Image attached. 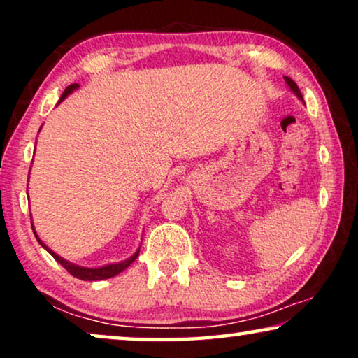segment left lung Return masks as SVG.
Masks as SVG:
<instances>
[{
  "label": "left lung",
  "mask_w": 358,
  "mask_h": 358,
  "mask_svg": "<svg viewBox=\"0 0 358 358\" xmlns=\"http://www.w3.org/2000/svg\"><path fill=\"white\" fill-rule=\"evenodd\" d=\"M283 78H285V83H287V85H288V87H290V90H292V92H293V94H295V96H296V97H298V99H300V101H303V96H301V92H300V90H298L296 83H295V81H293V80H292V78H288V76H283Z\"/></svg>",
  "instance_id": "8db88e82"
}]
</instances>
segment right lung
I'll list each match as a JSON object with an SVG mask.
<instances>
[{
	"label": "right lung",
	"mask_w": 358,
	"mask_h": 358,
	"mask_svg": "<svg viewBox=\"0 0 358 358\" xmlns=\"http://www.w3.org/2000/svg\"><path fill=\"white\" fill-rule=\"evenodd\" d=\"M78 87H80V85H70V86H68L66 90H65V92H63V94H62L60 101H58V104H60L62 101H65L66 97L70 96L73 91L78 90ZM31 220H32V218H31ZM32 229H34V234H36L38 244H41V246H42L43 249H45V251H47L48 254H50V256H52L53 259H55V261H57L58 264H62V266L65 267L66 271L70 272L73 277L81 278V280L96 282V280H104V278H110V277L119 275V273H120L122 271H125V268L129 267L130 264L134 262L135 259L138 257V254H140V248H138V249H136V251H135L134 256H130L129 259H125V261H120V262H115V264H107V266H102V267H83V266H78V264H73V262H70V261H66V259H63V257L58 256L57 252H53L52 249L48 248L47 244H43L42 239L37 236L36 228L32 227Z\"/></svg>",
	"instance_id": "add662e5"
}]
</instances>
